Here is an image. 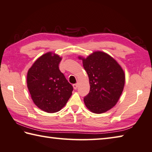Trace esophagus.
<instances>
[{
    "label": "esophagus",
    "mask_w": 152,
    "mask_h": 152,
    "mask_svg": "<svg viewBox=\"0 0 152 152\" xmlns=\"http://www.w3.org/2000/svg\"><path fill=\"white\" fill-rule=\"evenodd\" d=\"M78 83H76V84H73V88H74V90H76L77 88H78Z\"/></svg>",
    "instance_id": "1"
}]
</instances>
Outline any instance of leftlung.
<instances>
[{
	"instance_id": "left-lung-1",
	"label": "left lung",
	"mask_w": 152,
	"mask_h": 152,
	"mask_svg": "<svg viewBox=\"0 0 152 152\" xmlns=\"http://www.w3.org/2000/svg\"><path fill=\"white\" fill-rule=\"evenodd\" d=\"M83 63L90 86L84 98L88 110L102 114L117 104L125 84V74L116 60L104 52L96 51L86 58L78 56Z\"/></svg>"
}]
</instances>
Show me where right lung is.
<instances>
[{
  "label": "right lung",
  "instance_id": "1",
  "mask_svg": "<svg viewBox=\"0 0 152 152\" xmlns=\"http://www.w3.org/2000/svg\"><path fill=\"white\" fill-rule=\"evenodd\" d=\"M62 58L51 52L38 58L27 74V86L36 106L48 113L60 111L73 87L59 70Z\"/></svg>",
  "mask_w": 152,
  "mask_h": 152
}]
</instances>
